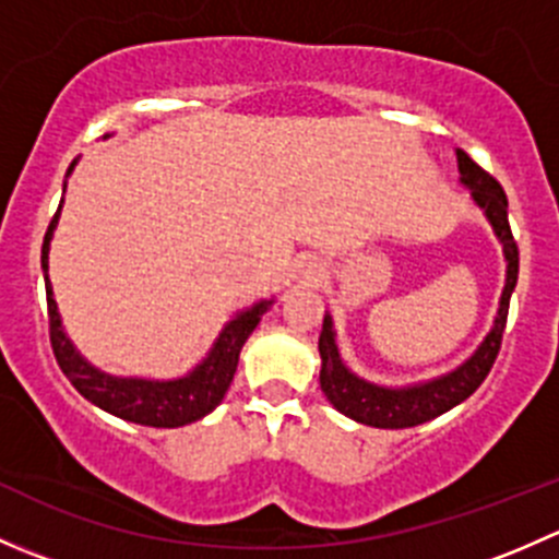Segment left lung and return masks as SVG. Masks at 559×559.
Returning a JSON list of instances; mask_svg holds the SVG:
<instances>
[{"instance_id": "8db88e82", "label": "left lung", "mask_w": 559, "mask_h": 559, "mask_svg": "<svg viewBox=\"0 0 559 559\" xmlns=\"http://www.w3.org/2000/svg\"><path fill=\"white\" fill-rule=\"evenodd\" d=\"M456 167H460V183L471 189L473 202L484 211L487 222L492 224L506 257V286L500 295V308L495 316L492 330L481 341V346L460 365L452 373H443L438 379L421 381L411 386H381L359 379L357 373L346 368L337 352L335 330H332V316L324 313L319 335V354H321V392L326 394L332 405L348 419L359 421L368 427H381V430H403V427L425 425L436 416L447 414L462 400L471 397L487 373L492 370L495 357L500 352L503 341L506 319H509L511 292L516 286L520 275V248H516L514 235L509 227V200L498 180L489 173H484L471 156L462 148H456Z\"/></svg>"}]
</instances>
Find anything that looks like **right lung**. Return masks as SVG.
<instances>
[{
    "instance_id": "obj_1",
    "label": "right lung",
    "mask_w": 559,
    "mask_h": 559,
    "mask_svg": "<svg viewBox=\"0 0 559 559\" xmlns=\"http://www.w3.org/2000/svg\"><path fill=\"white\" fill-rule=\"evenodd\" d=\"M107 138V134H105ZM78 162V159H75ZM75 162L70 165L75 167ZM61 211V205H59ZM59 211H56L53 222H50L48 233L43 240V275H45V297H48V324H50V346H53L56 362H59L61 373L70 379V384L97 408L107 414L118 416V419L134 421V425L145 427H183L191 421L202 419L211 414L227 394L229 384L238 370L240 348L248 341L253 330H257L259 319L267 313L273 300L253 302L246 311L235 313L233 319L224 324L218 337L213 341L207 357L197 365L191 373L180 376L173 381H151V379H118V376L103 373L94 368L88 359L78 354L72 341L67 337L64 326H61L59 308H56L53 289L48 281V251L53 229L59 224Z\"/></svg>"
}]
</instances>
